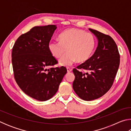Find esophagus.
<instances>
[{
    "instance_id": "34e87169",
    "label": "esophagus",
    "mask_w": 131,
    "mask_h": 131,
    "mask_svg": "<svg viewBox=\"0 0 131 131\" xmlns=\"http://www.w3.org/2000/svg\"><path fill=\"white\" fill-rule=\"evenodd\" d=\"M72 70L70 68H67V72H72Z\"/></svg>"
}]
</instances>
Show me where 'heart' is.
Here are the masks:
<instances>
[{"mask_svg":"<svg viewBox=\"0 0 131 131\" xmlns=\"http://www.w3.org/2000/svg\"><path fill=\"white\" fill-rule=\"evenodd\" d=\"M59 41H51L48 47L51 54L60 58L67 49L68 53L59 60V65L69 66L77 61H87L94 52L96 41L94 36L85 30L76 28L68 29L61 33Z\"/></svg>","mask_w":131,"mask_h":131,"instance_id":"1","label":"heart"}]
</instances>
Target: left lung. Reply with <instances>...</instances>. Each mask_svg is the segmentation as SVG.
Returning a JSON list of instances; mask_svg holds the SVG:
<instances>
[{
	"instance_id": "left-lung-1",
	"label": "left lung",
	"mask_w": 131,
	"mask_h": 131,
	"mask_svg": "<svg viewBox=\"0 0 131 131\" xmlns=\"http://www.w3.org/2000/svg\"><path fill=\"white\" fill-rule=\"evenodd\" d=\"M89 30L97 39L96 49L91 57L77 67L87 72L73 70V88L79 97L87 101L102 96L110 89L119 65V54L114 40L97 30Z\"/></svg>"
}]
</instances>
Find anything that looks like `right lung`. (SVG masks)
<instances>
[{
	"label": "right lung",
	"instance_id": "obj_1",
	"mask_svg": "<svg viewBox=\"0 0 131 131\" xmlns=\"http://www.w3.org/2000/svg\"><path fill=\"white\" fill-rule=\"evenodd\" d=\"M56 25L35 26L21 35L12 50V65L15 81L22 91L39 101L54 96L67 73L66 69L51 68L58 63L48 45Z\"/></svg>",
	"mask_w": 131,
	"mask_h": 131
}]
</instances>
